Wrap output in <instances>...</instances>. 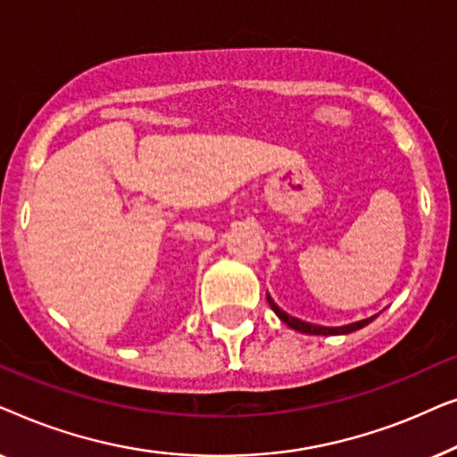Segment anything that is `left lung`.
Masks as SVG:
<instances>
[{
  "mask_svg": "<svg viewBox=\"0 0 457 457\" xmlns=\"http://www.w3.org/2000/svg\"><path fill=\"white\" fill-rule=\"evenodd\" d=\"M268 303H270V308L274 310V314H277L280 320H283L287 327L297 330V333H303V335H322V337H330V335H349L353 333V330H360L364 328L366 324H370L374 318L378 314H374L370 318H364V320H358V322H352V324H345V327H320V324H312V322H305V320H299V318L287 314L285 310H280L277 303H274V299L268 295Z\"/></svg>",
  "mask_w": 457,
  "mask_h": 457,
  "instance_id": "obj_1",
  "label": "left lung"
}]
</instances>
